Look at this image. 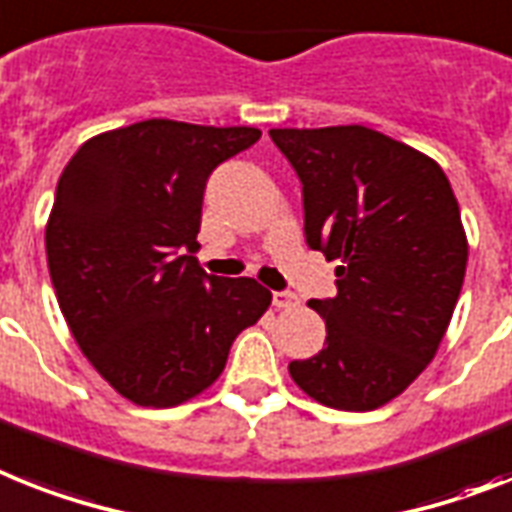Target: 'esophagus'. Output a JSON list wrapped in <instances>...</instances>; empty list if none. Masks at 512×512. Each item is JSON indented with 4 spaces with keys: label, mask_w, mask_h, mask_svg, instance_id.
<instances>
[{
    "label": "esophagus",
    "mask_w": 512,
    "mask_h": 512,
    "mask_svg": "<svg viewBox=\"0 0 512 512\" xmlns=\"http://www.w3.org/2000/svg\"><path fill=\"white\" fill-rule=\"evenodd\" d=\"M272 303L277 308H298L301 306V298L290 293V290H277V293H272Z\"/></svg>",
    "instance_id": "esophagus-1"
}]
</instances>
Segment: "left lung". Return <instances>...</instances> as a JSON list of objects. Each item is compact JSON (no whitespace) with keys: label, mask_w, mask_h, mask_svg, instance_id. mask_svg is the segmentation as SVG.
<instances>
[{"label":"left lung","mask_w":512,"mask_h":512,"mask_svg":"<svg viewBox=\"0 0 512 512\" xmlns=\"http://www.w3.org/2000/svg\"><path fill=\"white\" fill-rule=\"evenodd\" d=\"M269 135L303 185L308 248L340 261L335 298L308 303L324 348L290 377L329 408L374 411L429 366L453 319L468 261L455 193L434 159L363 125Z\"/></svg>","instance_id":"left-lung-1"}]
</instances>
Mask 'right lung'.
Listing matches in <instances>:
<instances>
[{
  "label": "right lung",
  "instance_id": "right-lung-1",
  "mask_svg": "<svg viewBox=\"0 0 512 512\" xmlns=\"http://www.w3.org/2000/svg\"><path fill=\"white\" fill-rule=\"evenodd\" d=\"M259 138L143 120L83 143L59 177L46 225L54 293L91 366L130 403L196 398L272 303L251 277H214L190 256L206 180Z\"/></svg>",
  "mask_w": 512,
  "mask_h": 512
}]
</instances>
